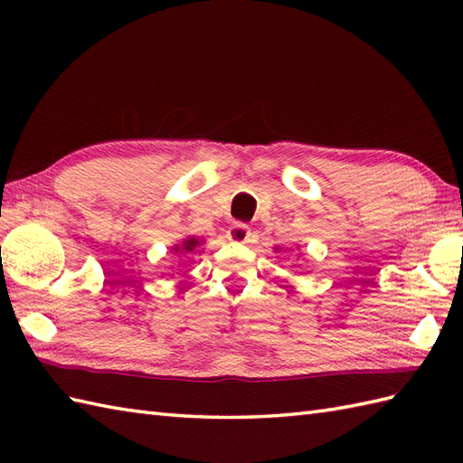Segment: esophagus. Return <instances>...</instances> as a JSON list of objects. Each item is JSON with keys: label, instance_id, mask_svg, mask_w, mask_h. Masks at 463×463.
<instances>
[{"label": "esophagus", "instance_id": "esophagus-1", "mask_svg": "<svg viewBox=\"0 0 463 463\" xmlns=\"http://www.w3.org/2000/svg\"><path fill=\"white\" fill-rule=\"evenodd\" d=\"M250 229L247 224L242 222H234L229 226V231H226V239L232 241V242H249L250 239Z\"/></svg>", "mask_w": 463, "mask_h": 463}]
</instances>
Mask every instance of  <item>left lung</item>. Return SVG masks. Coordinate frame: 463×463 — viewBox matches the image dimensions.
I'll list each match as a JSON object with an SVG mask.
<instances>
[{"mask_svg": "<svg viewBox=\"0 0 463 463\" xmlns=\"http://www.w3.org/2000/svg\"><path fill=\"white\" fill-rule=\"evenodd\" d=\"M284 247H274V250H277V252H280ZM284 250H287V252H292V247L290 249H284Z\"/></svg>", "mask_w": 463, "mask_h": 463, "instance_id": "8db88e82", "label": "left lung"}]
</instances>
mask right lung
<instances>
[{
  "instance_id": "add662e5",
  "label": "right lung",
  "mask_w": 463,
  "mask_h": 463,
  "mask_svg": "<svg viewBox=\"0 0 463 463\" xmlns=\"http://www.w3.org/2000/svg\"><path fill=\"white\" fill-rule=\"evenodd\" d=\"M203 244L204 241L201 237H193V234H189V237L181 239L179 242H175L171 247V254H175V257H193V254H201L203 252Z\"/></svg>"
}]
</instances>
